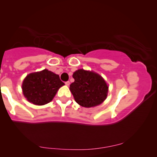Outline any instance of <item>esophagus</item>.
<instances>
[{
    "label": "esophagus",
    "mask_w": 157,
    "mask_h": 157,
    "mask_svg": "<svg viewBox=\"0 0 157 157\" xmlns=\"http://www.w3.org/2000/svg\"><path fill=\"white\" fill-rule=\"evenodd\" d=\"M65 84L66 85V86H69V85H70V82H69V81L65 82Z\"/></svg>",
    "instance_id": "34e87169"
}]
</instances>
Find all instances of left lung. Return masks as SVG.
I'll list each match as a JSON object with an SVG mask.
<instances>
[{"label": "left lung", "mask_w": 157, "mask_h": 157, "mask_svg": "<svg viewBox=\"0 0 157 157\" xmlns=\"http://www.w3.org/2000/svg\"><path fill=\"white\" fill-rule=\"evenodd\" d=\"M73 78L75 81L70 85V90L79 105L95 107L106 99L108 86L100 75L79 69L73 73Z\"/></svg>", "instance_id": "1"}]
</instances>
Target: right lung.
I'll use <instances>...</instances> for the list:
<instances>
[{
  "label": "right lung",
  "instance_id": "1",
  "mask_svg": "<svg viewBox=\"0 0 157 157\" xmlns=\"http://www.w3.org/2000/svg\"><path fill=\"white\" fill-rule=\"evenodd\" d=\"M63 84L59 75L45 69L27 75L23 82L22 89L29 102L36 105H44L53 99Z\"/></svg>",
  "mask_w": 157,
  "mask_h": 157
}]
</instances>
